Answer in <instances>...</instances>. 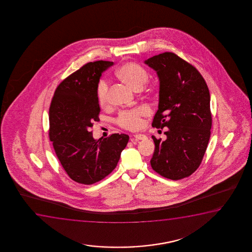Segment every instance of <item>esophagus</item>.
Returning a JSON list of instances; mask_svg holds the SVG:
<instances>
[{
    "instance_id": "obj_1",
    "label": "esophagus",
    "mask_w": 252,
    "mask_h": 252,
    "mask_svg": "<svg viewBox=\"0 0 252 252\" xmlns=\"http://www.w3.org/2000/svg\"><path fill=\"white\" fill-rule=\"evenodd\" d=\"M133 138L136 139V140H145L147 138V137L144 134H135L133 136Z\"/></svg>"
}]
</instances>
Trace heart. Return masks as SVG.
Instances as JSON below:
<instances>
[{
    "instance_id": "heart-1",
    "label": "heart",
    "mask_w": 252,
    "mask_h": 252,
    "mask_svg": "<svg viewBox=\"0 0 252 252\" xmlns=\"http://www.w3.org/2000/svg\"><path fill=\"white\" fill-rule=\"evenodd\" d=\"M116 76L121 82L135 91L141 90L149 78L147 70L133 62H129L121 66L116 71ZM108 83L100 80L97 85L96 94L98 101L101 107H106L108 102ZM147 114L145 107H138L132 110L122 112L118 117V123L121 127L135 131L141 127L142 118Z\"/></svg>"
}]
</instances>
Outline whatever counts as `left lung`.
I'll list each match as a JSON object with an SVG mask.
<instances>
[{
  "label": "left lung",
  "instance_id": "left-lung-1",
  "mask_svg": "<svg viewBox=\"0 0 252 252\" xmlns=\"http://www.w3.org/2000/svg\"><path fill=\"white\" fill-rule=\"evenodd\" d=\"M159 79L158 110L152 126L168 127L164 141L152 136V169L171 180L192 175L200 166L210 138V94L200 73L173 52L145 61Z\"/></svg>",
  "mask_w": 252,
  "mask_h": 252
}]
</instances>
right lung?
Returning <instances> with one entry per match:
<instances>
[{
	"mask_svg": "<svg viewBox=\"0 0 252 252\" xmlns=\"http://www.w3.org/2000/svg\"><path fill=\"white\" fill-rule=\"evenodd\" d=\"M114 62L88 63L59 84L49 110L50 140L68 176L90 185L108 176L117 166L129 140L114 133L94 139L90 127L100 121L96 89L103 71Z\"/></svg>",
	"mask_w": 252,
	"mask_h": 252,
	"instance_id": "right-lung-1",
	"label": "right lung"
}]
</instances>
